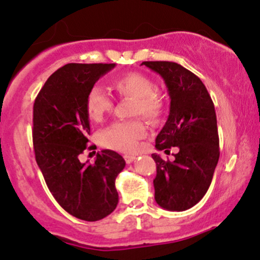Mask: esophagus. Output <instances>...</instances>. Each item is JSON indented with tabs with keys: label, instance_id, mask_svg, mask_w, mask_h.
Segmentation results:
<instances>
[{
	"label": "esophagus",
	"instance_id": "obj_1",
	"mask_svg": "<svg viewBox=\"0 0 260 260\" xmlns=\"http://www.w3.org/2000/svg\"><path fill=\"white\" fill-rule=\"evenodd\" d=\"M123 158L126 160V163H132L134 159H136V156H132V154H123Z\"/></svg>",
	"mask_w": 260,
	"mask_h": 260
}]
</instances>
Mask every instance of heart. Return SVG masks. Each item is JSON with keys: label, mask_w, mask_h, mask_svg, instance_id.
Masks as SVG:
<instances>
[{"label": "heart", "mask_w": 260, "mask_h": 260, "mask_svg": "<svg viewBox=\"0 0 260 260\" xmlns=\"http://www.w3.org/2000/svg\"><path fill=\"white\" fill-rule=\"evenodd\" d=\"M111 87L120 97H131L132 115H143L150 121L159 119L163 100L154 91V84L147 75L128 72L114 78ZM113 101L100 86H92L85 100V109L92 121L100 122L113 109ZM146 136V126L140 119L116 121L101 133V143L108 149L120 152H136L139 141Z\"/></svg>", "instance_id": "heart-1"}]
</instances>
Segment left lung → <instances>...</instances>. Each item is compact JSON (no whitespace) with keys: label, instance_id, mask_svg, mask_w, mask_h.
Instances as JSON below:
<instances>
[{"label":"left lung","instance_id":"8db88e82","mask_svg":"<svg viewBox=\"0 0 260 260\" xmlns=\"http://www.w3.org/2000/svg\"><path fill=\"white\" fill-rule=\"evenodd\" d=\"M158 73L170 96L168 120L156 138V149L166 153L177 147L174 162L153 153L157 174L154 200L170 211H185L208 192L219 158L217 119L213 102L202 80L181 64L145 61Z\"/></svg>","mask_w":260,"mask_h":260}]
</instances>
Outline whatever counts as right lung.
Returning a JSON list of instances; mask_svg holds the SVG:
<instances>
[{"instance_id":"right-lung-1","label":"right lung","mask_w":260,"mask_h":260,"mask_svg":"<svg viewBox=\"0 0 260 260\" xmlns=\"http://www.w3.org/2000/svg\"><path fill=\"white\" fill-rule=\"evenodd\" d=\"M115 63H68L54 72L34 104L35 156L49 190L72 216L88 222L116 208L115 179L126 166L119 153L103 150L94 163H81L90 122L85 100L90 88Z\"/></svg>"}]
</instances>
